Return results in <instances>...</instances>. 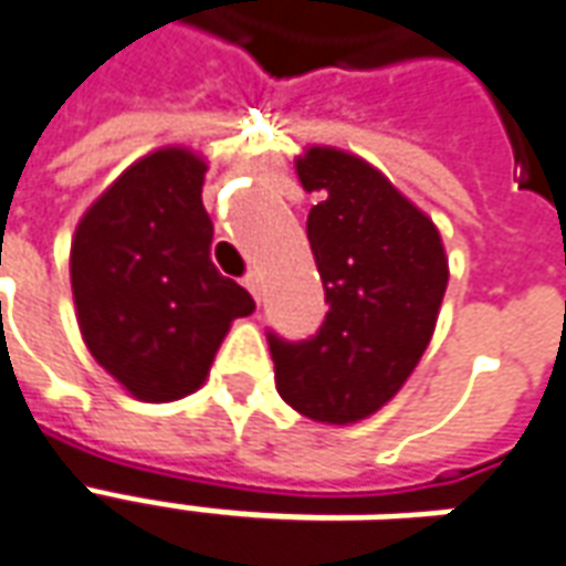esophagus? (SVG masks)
Segmentation results:
<instances>
[{
	"instance_id": "1",
	"label": "esophagus",
	"mask_w": 566,
	"mask_h": 566,
	"mask_svg": "<svg viewBox=\"0 0 566 566\" xmlns=\"http://www.w3.org/2000/svg\"><path fill=\"white\" fill-rule=\"evenodd\" d=\"M243 286L252 292V298H255V302H262V280H259L255 271H250V274L243 276Z\"/></svg>"
}]
</instances>
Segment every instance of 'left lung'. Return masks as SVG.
<instances>
[{"label":"left lung","instance_id":"8db88e82","mask_svg":"<svg viewBox=\"0 0 566 566\" xmlns=\"http://www.w3.org/2000/svg\"><path fill=\"white\" fill-rule=\"evenodd\" d=\"M307 240L328 314L311 340L268 335L276 392L319 423H356L402 390L439 319L448 255L439 228L350 151L311 146L295 161Z\"/></svg>","mask_w":566,"mask_h":566}]
</instances>
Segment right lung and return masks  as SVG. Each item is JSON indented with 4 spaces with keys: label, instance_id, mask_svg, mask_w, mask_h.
Instances as JSON below:
<instances>
[{
    "label": "right lung",
    "instance_id": "1",
    "mask_svg": "<svg viewBox=\"0 0 566 566\" xmlns=\"http://www.w3.org/2000/svg\"><path fill=\"white\" fill-rule=\"evenodd\" d=\"M207 161L167 146L130 164L75 228V316L91 356L143 402H174L210 375L252 295L210 262Z\"/></svg>",
    "mask_w": 566,
    "mask_h": 566
}]
</instances>
